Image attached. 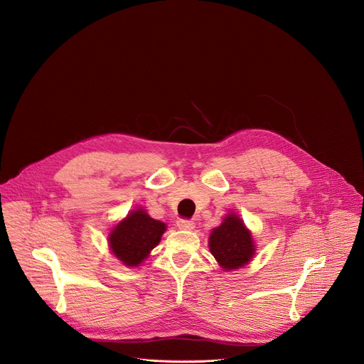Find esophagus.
Instances as JSON below:
<instances>
[{
    "label": "esophagus",
    "mask_w": 364,
    "mask_h": 364,
    "mask_svg": "<svg viewBox=\"0 0 364 364\" xmlns=\"http://www.w3.org/2000/svg\"><path fill=\"white\" fill-rule=\"evenodd\" d=\"M177 226L183 230H193L194 229V222L188 220V219H178Z\"/></svg>",
    "instance_id": "1"
}]
</instances>
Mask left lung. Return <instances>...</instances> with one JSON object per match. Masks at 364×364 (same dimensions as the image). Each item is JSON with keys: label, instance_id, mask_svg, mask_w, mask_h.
Wrapping results in <instances>:
<instances>
[{"label": "left lung", "instance_id": "8db88e82", "mask_svg": "<svg viewBox=\"0 0 364 364\" xmlns=\"http://www.w3.org/2000/svg\"><path fill=\"white\" fill-rule=\"evenodd\" d=\"M209 247L225 269L243 267L255 253L252 236L236 215H228L225 222L212 232Z\"/></svg>", "mask_w": 364, "mask_h": 364}]
</instances>
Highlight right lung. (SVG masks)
Instances as JSON below:
<instances>
[{
	"label": "right lung",
	"instance_id": "1",
	"mask_svg": "<svg viewBox=\"0 0 364 364\" xmlns=\"http://www.w3.org/2000/svg\"><path fill=\"white\" fill-rule=\"evenodd\" d=\"M166 225L154 220L142 209L128 215L109 235L114 255L127 267H138L161 240Z\"/></svg>",
	"mask_w": 364,
	"mask_h": 364
}]
</instances>
